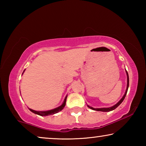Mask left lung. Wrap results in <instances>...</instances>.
<instances>
[{
    "instance_id": "8db88e82",
    "label": "left lung",
    "mask_w": 146,
    "mask_h": 146,
    "mask_svg": "<svg viewBox=\"0 0 146 146\" xmlns=\"http://www.w3.org/2000/svg\"><path fill=\"white\" fill-rule=\"evenodd\" d=\"M125 72H126V74H127V88H126V90H125V94L123 95V96L122 97V98H121V99L120 100L119 102H118V103L116 104L115 105H114L113 106H112V107H110V108H93L92 107H91V106H88V107L89 108L91 109V110H95V111H103V112H108V111H113L115 109L117 108L118 106H119L121 103H122L123 102V100H124V98L125 97V96H126V94H127V90H128V88H129V75H128V73L127 72V71L125 70Z\"/></svg>"
}]
</instances>
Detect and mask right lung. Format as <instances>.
I'll use <instances>...</instances> for the list:
<instances>
[{
	"label": "right lung",
	"instance_id": "right-lung-1",
	"mask_svg": "<svg viewBox=\"0 0 146 146\" xmlns=\"http://www.w3.org/2000/svg\"><path fill=\"white\" fill-rule=\"evenodd\" d=\"M24 71H25V70H24ZM67 97H68V96H66V97L65 99H64V102L62 103V104L59 106V107H58V108L53 109V110H48V111H35L33 110H31V109H30V108H29V110H30L31 112H33V113H35V114L38 115L40 116H42V117H43V116H48V115L55 114V113H57L59 111H60L62 110L65 107L66 103V98H67Z\"/></svg>",
	"mask_w": 146,
	"mask_h": 146
}]
</instances>
